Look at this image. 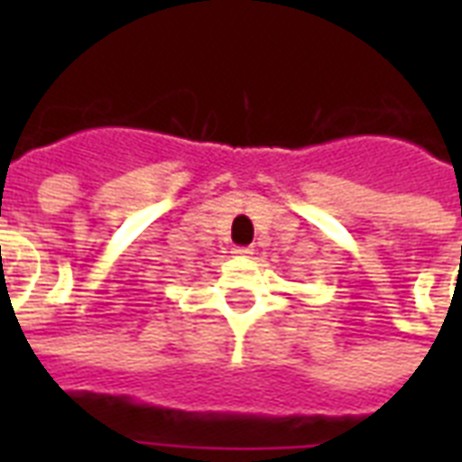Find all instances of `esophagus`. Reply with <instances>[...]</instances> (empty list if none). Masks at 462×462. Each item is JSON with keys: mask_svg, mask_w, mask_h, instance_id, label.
Listing matches in <instances>:
<instances>
[{"mask_svg": "<svg viewBox=\"0 0 462 462\" xmlns=\"http://www.w3.org/2000/svg\"><path fill=\"white\" fill-rule=\"evenodd\" d=\"M235 254H237V256H252L254 249L252 246H237V249H235Z\"/></svg>", "mask_w": 462, "mask_h": 462, "instance_id": "esophagus-1", "label": "esophagus"}]
</instances>
